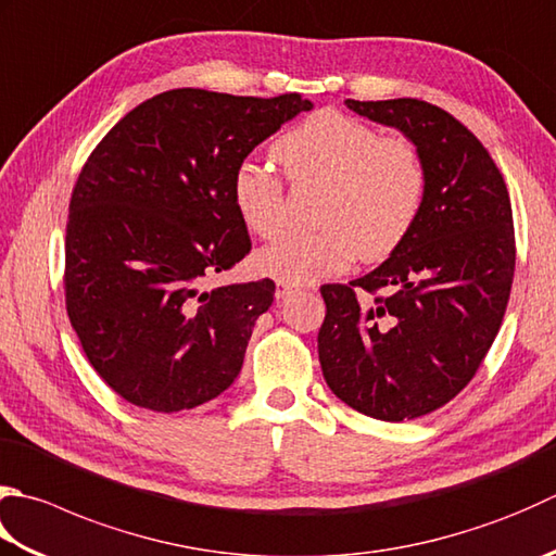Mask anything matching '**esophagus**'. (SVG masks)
<instances>
[{
    "label": "esophagus",
    "instance_id": "esophagus-1",
    "mask_svg": "<svg viewBox=\"0 0 556 556\" xmlns=\"http://www.w3.org/2000/svg\"><path fill=\"white\" fill-rule=\"evenodd\" d=\"M291 293H299V287L287 285V281H277V299H287Z\"/></svg>",
    "mask_w": 556,
    "mask_h": 556
}]
</instances>
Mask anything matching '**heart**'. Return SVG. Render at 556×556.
<instances>
[{"instance_id": "b5f03b06", "label": "heart", "mask_w": 556, "mask_h": 556, "mask_svg": "<svg viewBox=\"0 0 556 556\" xmlns=\"http://www.w3.org/2000/svg\"><path fill=\"white\" fill-rule=\"evenodd\" d=\"M271 156L293 182H323L320 231L285 233L255 255L260 275L301 287L342 271L354 255L383 260L405 241L427 198V168L407 137H380L337 111L287 129ZM231 198L250 231L269 238L285 224V185L257 163H241Z\"/></svg>"}]
</instances>
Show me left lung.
I'll return each instance as SVG.
<instances>
[{
    "mask_svg": "<svg viewBox=\"0 0 556 556\" xmlns=\"http://www.w3.org/2000/svg\"><path fill=\"white\" fill-rule=\"evenodd\" d=\"M346 108L395 127L421 151L427 198L383 265L325 285L323 376L352 409L405 421L443 407L470 383L502 328L516 269L506 182L470 129L417 98ZM386 288L388 298L375 293Z\"/></svg>",
    "mask_w": 556,
    "mask_h": 556,
    "instance_id": "left-lung-1",
    "label": "left lung"
}]
</instances>
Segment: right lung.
I'll return each mask as SVG.
<instances>
[{"label":"right lung","instance_id":"1","mask_svg":"<svg viewBox=\"0 0 556 556\" xmlns=\"http://www.w3.org/2000/svg\"><path fill=\"white\" fill-rule=\"evenodd\" d=\"M313 103L173 89L139 103L84 163L70 202L64 296L81 350L115 393L192 409L241 374L275 281L206 289L250 253L231 180Z\"/></svg>","mask_w":556,"mask_h":556}]
</instances>
